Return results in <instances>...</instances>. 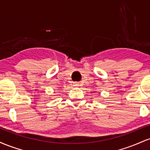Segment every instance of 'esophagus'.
<instances>
[{
    "label": "esophagus",
    "instance_id": "obj_1",
    "mask_svg": "<svg viewBox=\"0 0 150 150\" xmlns=\"http://www.w3.org/2000/svg\"><path fill=\"white\" fill-rule=\"evenodd\" d=\"M79 85V84L77 82H74V86H77Z\"/></svg>",
    "mask_w": 150,
    "mask_h": 150
}]
</instances>
